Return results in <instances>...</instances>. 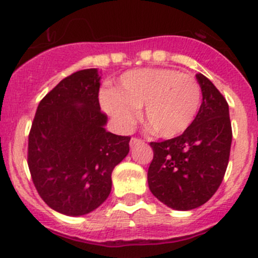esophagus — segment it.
<instances>
[{
    "label": "esophagus",
    "instance_id": "obj_1",
    "mask_svg": "<svg viewBox=\"0 0 258 258\" xmlns=\"http://www.w3.org/2000/svg\"><path fill=\"white\" fill-rule=\"evenodd\" d=\"M141 142H142V140L136 139V137H132L131 141H130V146H131V147H134V146H136V145L141 144Z\"/></svg>",
    "mask_w": 258,
    "mask_h": 258
}]
</instances>
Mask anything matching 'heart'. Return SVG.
I'll use <instances>...</instances> for the list:
<instances>
[{"instance_id": "b5f03b06", "label": "heart", "mask_w": 258, "mask_h": 258, "mask_svg": "<svg viewBox=\"0 0 258 258\" xmlns=\"http://www.w3.org/2000/svg\"><path fill=\"white\" fill-rule=\"evenodd\" d=\"M106 111L121 128H130L140 108L146 106V119L156 135L165 139L179 136L191 127L201 107L199 82L173 69H137L119 79L118 90L100 93Z\"/></svg>"}]
</instances>
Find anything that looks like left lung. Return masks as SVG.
Here are the masks:
<instances>
[{"instance_id":"obj_1","label":"left lung","mask_w":258,"mask_h":258,"mask_svg":"<svg viewBox=\"0 0 258 258\" xmlns=\"http://www.w3.org/2000/svg\"><path fill=\"white\" fill-rule=\"evenodd\" d=\"M202 103L181 136L151 142L153 160L148 187L170 209L188 211L206 204L222 182L230 158L232 128L228 103L202 74H197Z\"/></svg>"}]
</instances>
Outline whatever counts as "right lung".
Returning a JSON list of instances; mask_svg holds the SVG:
<instances>
[{"instance_id":"1","label":"right lung","mask_w":258,"mask_h":258,"mask_svg":"<svg viewBox=\"0 0 258 258\" xmlns=\"http://www.w3.org/2000/svg\"><path fill=\"white\" fill-rule=\"evenodd\" d=\"M97 69L77 71L42 98L28 136V168L41 199L66 216L106 201L113 168L128 155V136L106 131Z\"/></svg>"}]
</instances>
